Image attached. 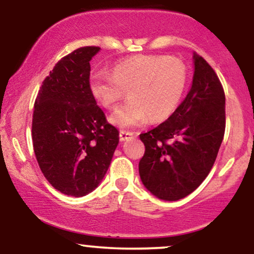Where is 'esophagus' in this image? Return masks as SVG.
<instances>
[{"instance_id": "34e87169", "label": "esophagus", "mask_w": 254, "mask_h": 254, "mask_svg": "<svg viewBox=\"0 0 254 254\" xmlns=\"http://www.w3.org/2000/svg\"><path fill=\"white\" fill-rule=\"evenodd\" d=\"M132 137H133V132H131V131L121 130V132H119V138H121L122 142L127 141V139L132 138Z\"/></svg>"}]
</instances>
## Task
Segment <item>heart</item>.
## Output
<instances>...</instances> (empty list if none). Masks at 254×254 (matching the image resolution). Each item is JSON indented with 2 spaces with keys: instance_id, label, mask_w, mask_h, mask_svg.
Masks as SVG:
<instances>
[{
  "instance_id": "b5f03b06",
  "label": "heart",
  "mask_w": 254,
  "mask_h": 254,
  "mask_svg": "<svg viewBox=\"0 0 254 254\" xmlns=\"http://www.w3.org/2000/svg\"><path fill=\"white\" fill-rule=\"evenodd\" d=\"M189 72L168 56H135L118 62L112 72L95 71L89 77L93 98L113 109L127 90L129 100L110 116V123L130 129L171 117L188 88Z\"/></svg>"
}]
</instances>
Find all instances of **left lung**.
<instances>
[{
    "label": "left lung",
    "mask_w": 254,
    "mask_h": 254,
    "mask_svg": "<svg viewBox=\"0 0 254 254\" xmlns=\"http://www.w3.org/2000/svg\"><path fill=\"white\" fill-rule=\"evenodd\" d=\"M191 88L167 121L141 133L145 145L138 164L142 184L164 200L193 192L208 177L226 129V97L216 72L193 52Z\"/></svg>",
    "instance_id": "8db88e82"
}]
</instances>
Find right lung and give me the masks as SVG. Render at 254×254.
Listing matches in <instances>:
<instances>
[{"instance_id": "add662e5", "label": "right lung", "mask_w": 254, "mask_h": 254, "mask_svg": "<svg viewBox=\"0 0 254 254\" xmlns=\"http://www.w3.org/2000/svg\"><path fill=\"white\" fill-rule=\"evenodd\" d=\"M100 51L84 46L58 61L38 92L32 139L48 182L66 196L98 188L112 161L119 131L107 123L90 94V60Z\"/></svg>"}]
</instances>
